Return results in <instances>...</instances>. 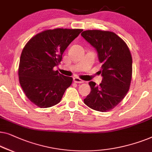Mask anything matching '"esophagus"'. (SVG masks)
<instances>
[{
    "label": "esophagus",
    "instance_id": "obj_1",
    "mask_svg": "<svg viewBox=\"0 0 152 152\" xmlns=\"http://www.w3.org/2000/svg\"><path fill=\"white\" fill-rule=\"evenodd\" d=\"M74 82L75 83H84V81H83V80H81V79H80L79 78H74Z\"/></svg>",
    "mask_w": 152,
    "mask_h": 152
}]
</instances>
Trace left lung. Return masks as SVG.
<instances>
[{"mask_svg": "<svg viewBox=\"0 0 152 152\" xmlns=\"http://www.w3.org/2000/svg\"><path fill=\"white\" fill-rule=\"evenodd\" d=\"M81 35L98 52L102 63V83L90 81L91 92L84 102L92 110L106 112L114 109L127 95L132 77V58L125 42L116 34L98 29Z\"/></svg>", "mask_w": 152, "mask_h": 152, "instance_id": "8db88e82", "label": "left lung"}]
</instances>
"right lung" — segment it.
Returning a JSON list of instances; mask_svg holds the SVG:
<instances>
[{"label": "right lung", "mask_w": 152, "mask_h": 152, "mask_svg": "<svg viewBox=\"0 0 152 152\" xmlns=\"http://www.w3.org/2000/svg\"><path fill=\"white\" fill-rule=\"evenodd\" d=\"M82 29H47L36 34L25 45L18 67L19 82L27 98L40 108L58 103L73 78L61 74L59 65L68 45Z\"/></svg>", "instance_id": "right-lung-1"}]
</instances>
